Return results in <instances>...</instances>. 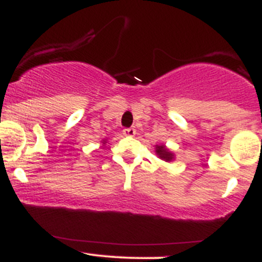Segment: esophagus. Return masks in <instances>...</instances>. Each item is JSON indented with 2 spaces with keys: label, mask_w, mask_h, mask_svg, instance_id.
Masks as SVG:
<instances>
[{
  "label": "esophagus",
  "mask_w": 262,
  "mask_h": 262,
  "mask_svg": "<svg viewBox=\"0 0 262 262\" xmlns=\"http://www.w3.org/2000/svg\"><path fill=\"white\" fill-rule=\"evenodd\" d=\"M123 133H124L125 135H128V137H133V135H135V133H137V129H135L134 127L125 128L124 130H123Z\"/></svg>",
  "instance_id": "obj_1"
}]
</instances>
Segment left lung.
Masks as SVG:
<instances>
[{
  "label": "left lung",
  "instance_id": "left-lung-1",
  "mask_svg": "<svg viewBox=\"0 0 262 262\" xmlns=\"http://www.w3.org/2000/svg\"><path fill=\"white\" fill-rule=\"evenodd\" d=\"M155 152H156V155L161 159V160L167 161V162L172 161L173 158H175V154H173L172 151H170V150L167 149L164 144H161V145H156Z\"/></svg>",
  "mask_w": 262,
  "mask_h": 262
}]
</instances>
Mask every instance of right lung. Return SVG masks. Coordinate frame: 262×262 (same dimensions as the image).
<instances>
[{
  "mask_svg": "<svg viewBox=\"0 0 262 262\" xmlns=\"http://www.w3.org/2000/svg\"><path fill=\"white\" fill-rule=\"evenodd\" d=\"M102 143H103V144H106V140H103V141H102Z\"/></svg>",
  "mask_w": 262,
  "mask_h": 262,
  "instance_id": "obj_1",
  "label": "right lung"
}]
</instances>
